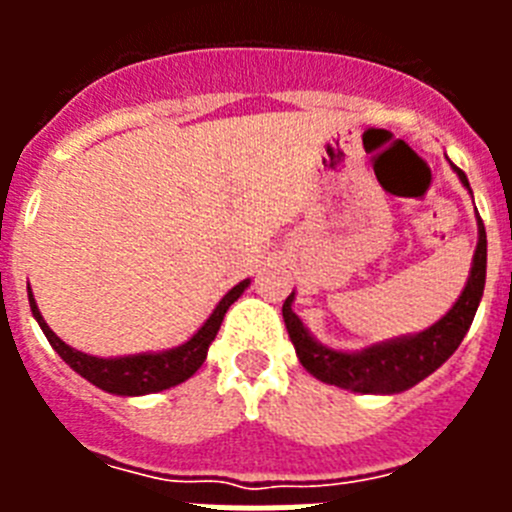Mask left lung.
<instances>
[{
    "instance_id": "1",
    "label": "left lung",
    "mask_w": 512,
    "mask_h": 512,
    "mask_svg": "<svg viewBox=\"0 0 512 512\" xmlns=\"http://www.w3.org/2000/svg\"><path fill=\"white\" fill-rule=\"evenodd\" d=\"M451 169L459 176L464 189L472 194L467 174L454 164H451ZM485 277L487 233L477 215V248H474L467 284L461 289L459 300L451 305V310L441 320H436L431 328L420 330V333H408V336L387 338V341L356 348V351H341V348L325 346L312 336L310 328L292 310L295 292L282 305L284 325H287L289 341L297 351V359L315 379L325 384H336L341 390L359 392V395H400V392L423 382L425 377H431L438 366L446 364L459 348L474 315H477L479 302H482Z\"/></svg>"
}]
</instances>
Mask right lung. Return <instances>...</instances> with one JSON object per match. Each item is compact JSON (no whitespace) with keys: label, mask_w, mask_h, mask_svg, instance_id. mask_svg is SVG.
<instances>
[{"label":"right lung","mask_w":512,"mask_h":512,"mask_svg":"<svg viewBox=\"0 0 512 512\" xmlns=\"http://www.w3.org/2000/svg\"><path fill=\"white\" fill-rule=\"evenodd\" d=\"M251 279L235 284L228 289V295L217 302L215 310L210 312V318L200 325V330L192 338L174 348H164V351H143V354H128V356H92L84 354L79 348H71L69 343L61 341L51 330V325L45 323L43 315L38 310V302L33 297V289L27 287V300H30V310L33 318L38 320L40 330L45 333L48 343L53 346L58 356L74 369L79 377L92 382L99 390L110 392V395L120 397H140L153 395V392H164L176 387V384L187 382L207 359L212 341H215L220 323H223L225 312L233 305L238 297L246 292Z\"/></svg>","instance_id":"1"}]
</instances>
